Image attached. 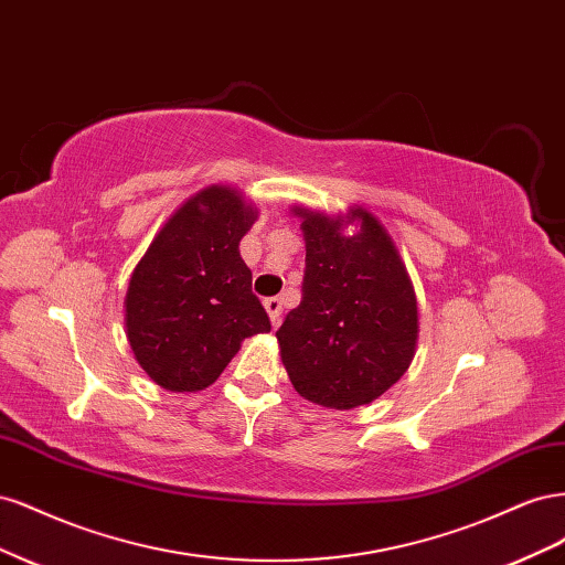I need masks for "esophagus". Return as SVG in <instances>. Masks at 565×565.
Masks as SVG:
<instances>
[{
	"mask_svg": "<svg viewBox=\"0 0 565 565\" xmlns=\"http://www.w3.org/2000/svg\"><path fill=\"white\" fill-rule=\"evenodd\" d=\"M264 309L268 311L273 328H278L280 316H282V301L278 297H268V299H264Z\"/></svg>",
	"mask_w": 565,
	"mask_h": 565,
	"instance_id": "34e87169",
	"label": "esophagus"
}]
</instances>
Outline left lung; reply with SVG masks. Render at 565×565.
Segmentation results:
<instances>
[{
    "label": "left lung",
    "instance_id": "obj_1",
    "mask_svg": "<svg viewBox=\"0 0 565 565\" xmlns=\"http://www.w3.org/2000/svg\"><path fill=\"white\" fill-rule=\"evenodd\" d=\"M306 241L301 303L276 332L299 396L351 409L396 384L417 347V297L386 228L363 207L328 216L297 207ZM347 223L359 231L347 236Z\"/></svg>",
    "mask_w": 565,
    "mask_h": 565
}]
</instances>
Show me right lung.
<instances>
[{"instance_id":"right-lung-1","label":"right lung","mask_w":565,"mask_h":565,"mask_svg":"<svg viewBox=\"0 0 565 565\" xmlns=\"http://www.w3.org/2000/svg\"><path fill=\"white\" fill-rule=\"evenodd\" d=\"M256 210L228 185L204 188L167 221L134 268L125 324L134 358L167 391H202L243 339L270 332L243 262Z\"/></svg>"}]
</instances>
